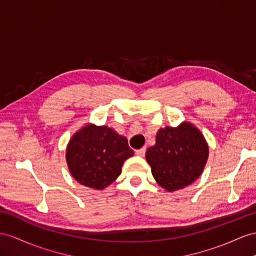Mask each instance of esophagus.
I'll list each match as a JSON object with an SVG mask.
<instances>
[{
    "mask_svg": "<svg viewBox=\"0 0 256 256\" xmlns=\"http://www.w3.org/2000/svg\"><path fill=\"white\" fill-rule=\"evenodd\" d=\"M145 154H146V148L145 147H142V148H140L138 150H136V154L138 156H145Z\"/></svg>",
    "mask_w": 256,
    "mask_h": 256,
    "instance_id": "34e87169",
    "label": "esophagus"
}]
</instances>
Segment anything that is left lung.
Wrapping results in <instances>:
<instances>
[{"mask_svg": "<svg viewBox=\"0 0 256 256\" xmlns=\"http://www.w3.org/2000/svg\"><path fill=\"white\" fill-rule=\"evenodd\" d=\"M208 158V146L201 130L190 122L160 128L156 144L146 152V161L156 182L168 192L198 180Z\"/></svg>", "mask_w": 256, "mask_h": 256, "instance_id": "left-lung-1", "label": "left lung"}]
</instances>
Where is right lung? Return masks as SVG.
<instances>
[{"label": "right lung", "mask_w": 256, "mask_h": 256, "mask_svg": "<svg viewBox=\"0 0 256 256\" xmlns=\"http://www.w3.org/2000/svg\"><path fill=\"white\" fill-rule=\"evenodd\" d=\"M134 156L126 136L112 128L88 123L71 137L66 149L69 171L78 184L102 190L118 178L126 160Z\"/></svg>", "instance_id": "obj_1"}]
</instances>
